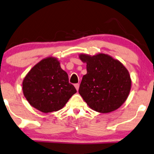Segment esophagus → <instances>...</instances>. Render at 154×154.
Returning <instances> with one entry per match:
<instances>
[{
	"label": "esophagus",
	"instance_id": "34e87169",
	"mask_svg": "<svg viewBox=\"0 0 154 154\" xmlns=\"http://www.w3.org/2000/svg\"><path fill=\"white\" fill-rule=\"evenodd\" d=\"M74 86L75 88V89H76L77 91H79V83H76V84H75Z\"/></svg>",
	"mask_w": 154,
	"mask_h": 154
}]
</instances>
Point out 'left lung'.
<instances>
[{"mask_svg": "<svg viewBox=\"0 0 154 154\" xmlns=\"http://www.w3.org/2000/svg\"><path fill=\"white\" fill-rule=\"evenodd\" d=\"M79 58L87 64V73L83 76L79 91L87 105L100 113L118 109L131 90L128 70L118 60L105 54H81Z\"/></svg>", "mask_w": 154, "mask_h": 154, "instance_id": "8db88e82", "label": "left lung"}]
</instances>
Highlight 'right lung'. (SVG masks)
Wrapping results in <instances>:
<instances>
[{
  "mask_svg": "<svg viewBox=\"0 0 154 154\" xmlns=\"http://www.w3.org/2000/svg\"><path fill=\"white\" fill-rule=\"evenodd\" d=\"M23 91L31 106L44 113L62 109L76 93L59 61L52 57L41 60L32 68L23 80Z\"/></svg>",
  "mask_w": 154,
  "mask_h": 154,
  "instance_id": "1",
  "label": "right lung"
}]
</instances>
